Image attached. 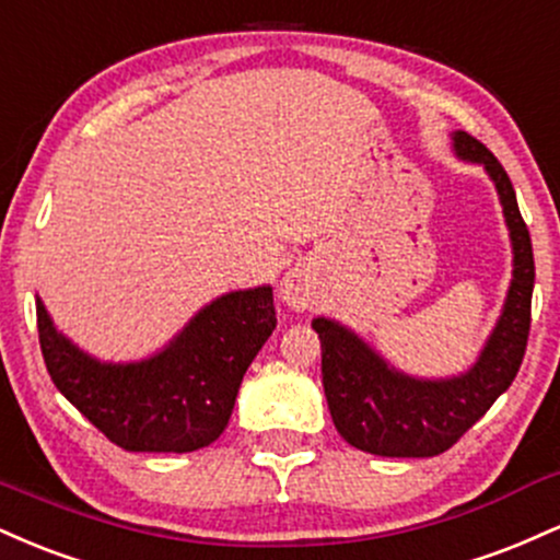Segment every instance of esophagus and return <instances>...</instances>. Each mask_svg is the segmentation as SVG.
<instances>
[{
  "instance_id": "obj_1",
  "label": "esophagus",
  "mask_w": 560,
  "mask_h": 560,
  "mask_svg": "<svg viewBox=\"0 0 560 560\" xmlns=\"http://www.w3.org/2000/svg\"><path fill=\"white\" fill-rule=\"evenodd\" d=\"M279 292L281 300H284L289 307H294V311H305V307H311L313 300H316V287H313L311 276L302 271V268H294V271H289L284 276Z\"/></svg>"
}]
</instances>
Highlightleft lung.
Segmentation results:
<instances>
[{"label": "left lung", "instance_id": "1", "mask_svg": "<svg viewBox=\"0 0 560 560\" xmlns=\"http://www.w3.org/2000/svg\"><path fill=\"white\" fill-rule=\"evenodd\" d=\"M453 141L460 158L481 163L492 176L513 242V281L503 316L477 365L447 382H421L392 371L355 334L334 320H313L334 427L352 447L384 458H432L453 447L511 387L529 339L535 255L516 191L503 165L479 139L458 131Z\"/></svg>", "mask_w": 560, "mask_h": 560}]
</instances>
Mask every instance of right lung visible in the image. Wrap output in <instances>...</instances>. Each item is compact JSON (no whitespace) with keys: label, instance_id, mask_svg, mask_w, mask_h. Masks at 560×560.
<instances>
[{"label":"right lung","instance_id":"1","mask_svg":"<svg viewBox=\"0 0 560 560\" xmlns=\"http://www.w3.org/2000/svg\"><path fill=\"white\" fill-rule=\"evenodd\" d=\"M38 345L55 387L107 440L131 453H191L221 436L244 371L276 329L271 287L205 307L150 361L110 365L55 331L36 300Z\"/></svg>","mask_w":560,"mask_h":560}]
</instances>
